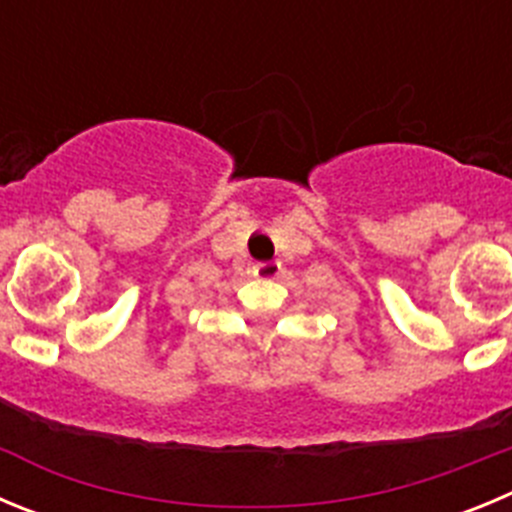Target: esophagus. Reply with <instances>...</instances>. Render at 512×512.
Instances as JSON below:
<instances>
[{
  "label": "esophagus",
  "mask_w": 512,
  "mask_h": 512,
  "mask_svg": "<svg viewBox=\"0 0 512 512\" xmlns=\"http://www.w3.org/2000/svg\"><path fill=\"white\" fill-rule=\"evenodd\" d=\"M279 274H281L279 261H264V264L253 266V276H259V279H276Z\"/></svg>",
  "instance_id": "esophagus-1"
}]
</instances>
